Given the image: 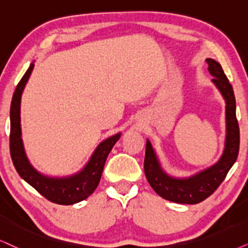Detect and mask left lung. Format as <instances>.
Returning <instances> with one entry per match:
<instances>
[{"label":"left lung","mask_w":248,"mask_h":248,"mask_svg":"<svg viewBox=\"0 0 248 248\" xmlns=\"http://www.w3.org/2000/svg\"><path fill=\"white\" fill-rule=\"evenodd\" d=\"M212 83L225 102V140L222 155L214 165L186 177L171 176L162 165L150 140H146L144 171L147 182L161 198L177 203H198L208 198L223 182L239 152V127L236 118L233 89L221 65L212 58L206 59Z\"/></svg>","instance_id":"left-lung-1"}]
</instances>
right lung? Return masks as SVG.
<instances>
[{
	"instance_id": "right-lung-1",
	"label": "right lung",
	"mask_w": 248,
	"mask_h": 248,
	"mask_svg": "<svg viewBox=\"0 0 248 248\" xmlns=\"http://www.w3.org/2000/svg\"><path fill=\"white\" fill-rule=\"evenodd\" d=\"M34 68V62L16 88L10 108V153L19 176L32 186L46 199L58 205H73L87 199L101 181L108 153L121 137V133L108 137L97 145L89 160L78 173L68 176L52 177L40 173L33 167L25 151L21 139L20 104L24 89Z\"/></svg>"
}]
</instances>
